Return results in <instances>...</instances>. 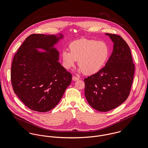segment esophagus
Wrapping results in <instances>:
<instances>
[{"label": "esophagus", "instance_id": "esophagus-1", "mask_svg": "<svg viewBox=\"0 0 148 148\" xmlns=\"http://www.w3.org/2000/svg\"><path fill=\"white\" fill-rule=\"evenodd\" d=\"M79 79V78L77 77H76V76H73V77H72V80H73V81H77V80H78Z\"/></svg>", "mask_w": 148, "mask_h": 148}]
</instances>
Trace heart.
Wrapping results in <instances>:
<instances>
[{"instance_id":"b5f03b06","label":"heart","mask_w":148,"mask_h":148,"mask_svg":"<svg viewBox=\"0 0 148 148\" xmlns=\"http://www.w3.org/2000/svg\"><path fill=\"white\" fill-rule=\"evenodd\" d=\"M69 51L62 53L63 66L70 69L78 60L80 72L92 75L99 71L105 65L109 56V48L106 42L96 40L81 39L71 42Z\"/></svg>"}]
</instances>
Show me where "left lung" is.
Instances as JSON below:
<instances>
[{
    "label": "left lung",
    "instance_id": "obj_1",
    "mask_svg": "<svg viewBox=\"0 0 148 148\" xmlns=\"http://www.w3.org/2000/svg\"><path fill=\"white\" fill-rule=\"evenodd\" d=\"M113 42V50L106 65L85 78V96L89 104L100 112H108L128 97L134 73L129 47L119 35L106 34Z\"/></svg>",
    "mask_w": 148,
    "mask_h": 148
}]
</instances>
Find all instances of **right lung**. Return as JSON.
<instances>
[{"instance_id":"1","label":"right lung","mask_w":148,"mask_h":148,"mask_svg":"<svg viewBox=\"0 0 148 148\" xmlns=\"http://www.w3.org/2000/svg\"><path fill=\"white\" fill-rule=\"evenodd\" d=\"M53 35L32 34L15 53L11 80L15 93L32 110L45 112L60 101L72 81V75L58 62L59 51L53 47L62 38ZM40 48L46 52H39Z\"/></svg>"}]
</instances>
